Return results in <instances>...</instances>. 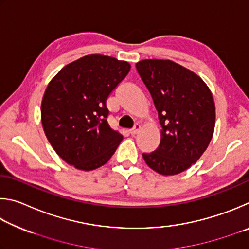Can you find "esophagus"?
<instances>
[{"label": "esophagus", "instance_id": "esophagus-1", "mask_svg": "<svg viewBox=\"0 0 249 249\" xmlns=\"http://www.w3.org/2000/svg\"><path fill=\"white\" fill-rule=\"evenodd\" d=\"M140 129H141V125L140 124H136L132 130H130V134H131V136H136V134L139 131H140Z\"/></svg>", "mask_w": 249, "mask_h": 249}]
</instances>
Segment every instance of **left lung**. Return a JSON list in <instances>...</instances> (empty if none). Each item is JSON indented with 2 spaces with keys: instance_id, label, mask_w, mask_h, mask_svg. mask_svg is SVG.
I'll list each match as a JSON object with an SVG mask.
<instances>
[{
  "instance_id": "left-lung-1",
  "label": "left lung",
  "mask_w": 249,
  "mask_h": 249,
  "mask_svg": "<svg viewBox=\"0 0 249 249\" xmlns=\"http://www.w3.org/2000/svg\"><path fill=\"white\" fill-rule=\"evenodd\" d=\"M159 112L160 143L147 166L163 176L185 172L201 158L214 132L215 105L200 76L172 60L146 59L136 64Z\"/></svg>"
}]
</instances>
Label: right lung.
<instances>
[{
  "instance_id": "right-lung-1",
  "label": "right lung",
  "mask_w": 249,
  "mask_h": 249,
  "mask_svg": "<svg viewBox=\"0 0 249 249\" xmlns=\"http://www.w3.org/2000/svg\"><path fill=\"white\" fill-rule=\"evenodd\" d=\"M130 68L127 61L89 54L65 65L49 82L41 124L64 162L89 172L110 160L124 137L109 127L106 100Z\"/></svg>"
}]
</instances>
